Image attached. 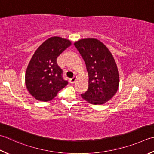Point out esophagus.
<instances>
[{
	"mask_svg": "<svg viewBox=\"0 0 154 154\" xmlns=\"http://www.w3.org/2000/svg\"><path fill=\"white\" fill-rule=\"evenodd\" d=\"M77 80V76H74L73 77H72L71 79H70V83H75V81Z\"/></svg>",
	"mask_w": 154,
	"mask_h": 154,
	"instance_id": "esophagus-1",
	"label": "esophagus"
}]
</instances>
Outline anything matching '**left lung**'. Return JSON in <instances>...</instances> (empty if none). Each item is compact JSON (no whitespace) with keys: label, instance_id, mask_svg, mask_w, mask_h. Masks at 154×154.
<instances>
[{"label":"left lung","instance_id":"obj_1","mask_svg":"<svg viewBox=\"0 0 154 154\" xmlns=\"http://www.w3.org/2000/svg\"><path fill=\"white\" fill-rule=\"evenodd\" d=\"M85 63L89 75L87 91L81 97L93 105L106 103L116 94L119 76L115 59L110 51L98 39L83 38L75 42Z\"/></svg>","mask_w":154,"mask_h":154}]
</instances>
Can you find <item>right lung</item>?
Returning a JSON list of instances; mask_svg holds the SVG:
<instances>
[{"label": "right lung", "mask_w": 154, "mask_h": 154, "mask_svg": "<svg viewBox=\"0 0 154 154\" xmlns=\"http://www.w3.org/2000/svg\"><path fill=\"white\" fill-rule=\"evenodd\" d=\"M71 45L68 39L53 37L44 41L33 54L26 68L25 85L37 100H51L68 84L62 78V69L57 65V58Z\"/></svg>", "instance_id": "add662e5"}]
</instances>
